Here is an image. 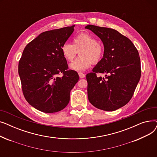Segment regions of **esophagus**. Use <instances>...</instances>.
<instances>
[{"label":"esophagus","instance_id":"1","mask_svg":"<svg viewBox=\"0 0 157 157\" xmlns=\"http://www.w3.org/2000/svg\"><path fill=\"white\" fill-rule=\"evenodd\" d=\"M78 74H79V76L80 78H84L85 77V74H83V72H79Z\"/></svg>","mask_w":157,"mask_h":157}]
</instances>
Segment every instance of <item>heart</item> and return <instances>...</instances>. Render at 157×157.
Returning <instances> with one entry per match:
<instances>
[{
  "label": "heart",
  "mask_w": 157,
  "mask_h": 157,
  "mask_svg": "<svg viewBox=\"0 0 157 157\" xmlns=\"http://www.w3.org/2000/svg\"><path fill=\"white\" fill-rule=\"evenodd\" d=\"M62 52L65 59L72 62L79 52V56L70 65L74 71H83L88 69L92 63L96 64L103 58L104 46L97 39L88 33H81L73 39L72 44L65 43L62 46Z\"/></svg>",
  "instance_id": "1"
}]
</instances>
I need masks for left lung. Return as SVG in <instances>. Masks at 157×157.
<instances>
[{
	"instance_id": "1",
	"label": "left lung",
	"mask_w": 157,
	"mask_h": 157,
	"mask_svg": "<svg viewBox=\"0 0 157 157\" xmlns=\"http://www.w3.org/2000/svg\"><path fill=\"white\" fill-rule=\"evenodd\" d=\"M102 41L104 53L102 60L86 74L88 98L95 108L107 111L117 110L132 97L141 78V61L132 42L117 30L88 25ZM104 73L106 78L98 77Z\"/></svg>"
}]
</instances>
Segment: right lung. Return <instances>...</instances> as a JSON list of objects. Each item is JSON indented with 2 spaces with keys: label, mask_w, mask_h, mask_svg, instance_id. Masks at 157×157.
<instances>
[{
  "label": "right lung",
  "mask_w": 157,
  "mask_h": 157,
  "mask_svg": "<svg viewBox=\"0 0 157 157\" xmlns=\"http://www.w3.org/2000/svg\"><path fill=\"white\" fill-rule=\"evenodd\" d=\"M74 26L41 33L23 52L18 63L23 94L29 104L40 111L53 113L64 109L79 80L76 71L68 70L61 49Z\"/></svg>",
  "instance_id": "right-lung-1"
}]
</instances>
